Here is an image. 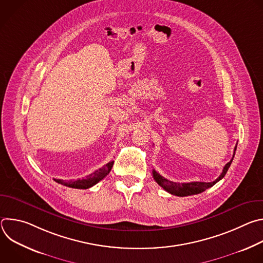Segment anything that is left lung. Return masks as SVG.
<instances>
[{"label": "left lung", "instance_id": "left-lung-1", "mask_svg": "<svg viewBox=\"0 0 263 263\" xmlns=\"http://www.w3.org/2000/svg\"><path fill=\"white\" fill-rule=\"evenodd\" d=\"M237 145V144H236ZM235 151H236V146L234 147V153H233V157L232 159L223 166V170L220 174V176L214 180L213 182H190V183H177V182H173L170 181L165 178H163L162 176H160L155 170H153L152 174H153V178L154 180L162 187L164 191H166L167 193L178 196V197H186V196H192V195H198L201 194L203 192H205L209 187L213 186L215 183H217L219 180H221L226 173L228 172L232 160L234 158L235 155Z\"/></svg>", "mask_w": 263, "mask_h": 263}]
</instances>
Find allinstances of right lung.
<instances>
[{"label":"right lung","instance_id":"obj_1","mask_svg":"<svg viewBox=\"0 0 263 263\" xmlns=\"http://www.w3.org/2000/svg\"><path fill=\"white\" fill-rule=\"evenodd\" d=\"M112 165H114V161H110L105 166L101 167L100 170L96 171L95 173L90 174L89 176H87L86 178H83V179H78V180H73V181H63L60 179H54V180L57 183L62 184L67 187H71V189L87 190V189H89V187L96 185L102 179H104L111 171Z\"/></svg>","mask_w":263,"mask_h":263}]
</instances>
